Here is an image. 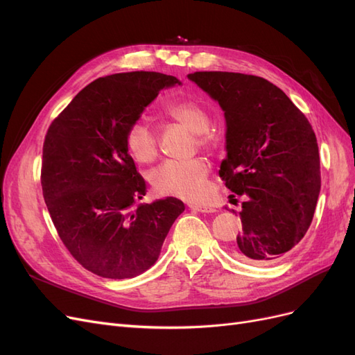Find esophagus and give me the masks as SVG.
I'll return each instance as SVG.
<instances>
[{"label":"esophagus","instance_id":"1","mask_svg":"<svg viewBox=\"0 0 355 355\" xmlns=\"http://www.w3.org/2000/svg\"><path fill=\"white\" fill-rule=\"evenodd\" d=\"M191 210L194 211H200V213H214L216 209L211 207V206H202V204H191Z\"/></svg>","mask_w":355,"mask_h":355}]
</instances>
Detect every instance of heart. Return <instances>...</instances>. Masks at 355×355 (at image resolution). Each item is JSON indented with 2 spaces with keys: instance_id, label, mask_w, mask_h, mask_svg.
<instances>
[{
  "instance_id": "heart-1",
  "label": "heart",
  "mask_w": 355,
  "mask_h": 355,
  "mask_svg": "<svg viewBox=\"0 0 355 355\" xmlns=\"http://www.w3.org/2000/svg\"><path fill=\"white\" fill-rule=\"evenodd\" d=\"M166 114L196 133L198 146L213 149L218 145L219 136L209 128V112L200 102L191 99L171 102L166 108ZM125 142L128 153L139 163H151L158 154V133L154 125L144 120L130 125ZM207 178L209 166L202 158L166 159L149 175V180L158 194L184 200L204 197L207 191Z\"/></svg>"
}]
</instances>
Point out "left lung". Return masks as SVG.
<instances>
[{
  "label": "left lung",
  "instance_id": "left-lung-1",
  "mask_svg": "<svg viewBox=\"0 0 355 355\" xmlns=\"http://www.w3.org/2000/svg\"><path fill=\"white\" fill-rule=\"evenodd\" d=\"M188 78L216 101L227 123L219 176L244 198L234 254L268 265L304 239L321 188L315 133L277 85L239 72H194Z\"/></svg>",
  "mask_w": 355,
  "mask_h": 355
}]
</instances>
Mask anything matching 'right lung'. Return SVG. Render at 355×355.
<instances>
[{"mask_svg":"<svg viewBox=\"0 0 355 355\" xmlns=\"http://www.w3.org/2000/svg\"><path fill=\"white\" fill-rule=\"evenodd\" d=\"M180 84L159 72L108 75L84 87L49 127L42 196L63 244L96 275L123 280L149 270L185 210L175 197L133 209L146 184L125 142L158 93Z\"/></svg>","mask_w":355,"mask_h":355,"instance_id":"right-lung-1","label":"right lung"}]
</instances>
